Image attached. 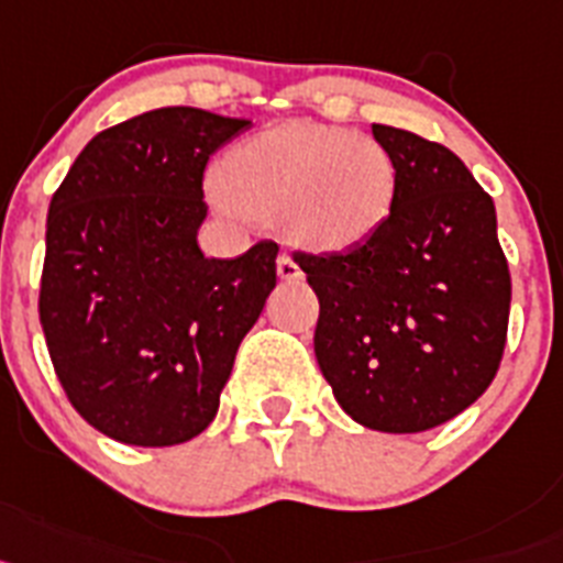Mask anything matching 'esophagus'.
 Returning <instances> with one entry per match:
<instances>
[{"label": "esophagus", "mask_w": 563, "mask_h": 563, "mask_svg": "<svg viewBox=\"0 0 563 563\" xmlns=\"http://www.w3.org/2000/svg\"><path fill=\"white\" fill-rule=\"evenodd\" d=\"M277 275H280L283 280H300L302 268L291 261V254L283 252L280 257H277Z\"/></svg>", "instance_id": "1"}]
</instances>
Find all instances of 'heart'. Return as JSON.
<instances>
[{"mask_svg": "<svg viewBox=\"0 0 563 563\" xmlns=\"http://www.w3.org/2000/svg\"><path fill=\"white\" fill-rule=\"evenodd\" d=\"M218 187L254 218H280L286 241L349 252L374 238L397 200V164L371 135L288 121L232 146Z\"/></svg>", "mask_w": 563, "mask_h": 563, "instance_id": "1", "label": "heart"}]
</instances>
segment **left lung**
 I'll return each instance as SVG.
<instances>
[{
    "label": "left lung",
    "mask_w": 563,
    "mask_h": 563,
    "mask_svg": "<svg viewBox=\"0 0 563 563\" xmlns=\"http://www.w3.org/2000/svg\"><path fill=\"white\" fill-rule=\"evenodd\" d=\"M371 133L397 164V200L363 246L295 252L320 300L314 354L336 402L383 433H419L471 408L496 376L510 268L496 207L448 146Z\"/></svg>",
    "instance_id": "left-lung-1"
}]
</instances>
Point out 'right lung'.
Listing matches in <instances>:
<instances>
[{"label": "right lung", "instance_id": "right-lung-1", "mask_svg": "<svg viewBox=\"0 0 563 563\" xmlns=\"http://www.w3.org/2000/svg\"><path fill=\"white\" fill-rule=\"evenodd\" d=\"M161 107L99 133L47 212L38 320L58 383L85 422L139 448L207 430L243 336L277 283V243L203 257V169L246 130Z\"/></svg>", "mask_w": 563, "mask_h": 563}]
</instances>
